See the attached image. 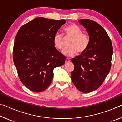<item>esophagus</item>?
<instances>
[{"label":"esophagus","instance_id":"obj_1","mask_svg":"<svg viewBox=\"0 0 122 122\" xmlns=\"http://www.w3.org/2000/svg\"><path fill=\"white\" fill-rule=\"evenodd\" d=\"M70 62V60L68 58H66V61H65V62L66 63H68V62Z\"/></svg>","mask_w":122,"mask_h":122}]
</instances>
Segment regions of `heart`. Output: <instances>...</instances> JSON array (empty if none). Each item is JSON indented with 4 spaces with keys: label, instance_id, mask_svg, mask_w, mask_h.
<instances>
[{
    "label": "heart",
    "instance_id": "1",
    "mask_svg": "<svg viewBox=\"0 0 122 122\" xmlns=\"http://www.w3.org/2000/svg\"><path fill=\"white\" fill-rule=\"evenodd\" d=\"M66 36L71 38L70 41L69 47L66 48L62 51L64 56L71 57L75 54L77 51L78 54L85 52L90 45V39L88 34L83 33L81 28L75 24H71L64 28ZM53 42L54 46L58 50L63 48L62 36L56 33L53 37Z\"/></svg>",
    "mask_w": 122,
    "mask_h": 122
}]
</instances>
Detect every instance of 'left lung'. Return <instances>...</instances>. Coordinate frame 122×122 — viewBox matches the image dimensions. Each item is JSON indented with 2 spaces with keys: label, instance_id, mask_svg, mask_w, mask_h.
I'll use <instances>...</instances> for the list:
<instances>
[{
  "label": "left lung",
  "instance_id": "left-lung-1",
  "mask_svg": "<svg viewBox=\"0 0 122 122\" xmlns=\"http://www.w3.org/2000/svg\"><path fill=\"white\" fill-rule=\"evenodd\" d=\"M78 22L86 28L90 42L85 52L71 59L74 69L71 77L78 90L88 93L100 87L110 71L113 48L110 38L100 25L89 19Z\"/></svg>",
  "mask_w": 122,
  "mask_h": 122
}]
</instances>
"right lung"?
<instances>
[{
    "label": "right lung",
    "instance_id": "add662e5",
    "mask_svg": "<svg viewBox=\"0 0 122 122\" xmlns=\"http://www.w3.org/2000/svg\"><path fill=\"white\" fill-rule=\"evenodd\" d=\"M66 20L35 18L18 30L13 59L24 85L35 92L46 90L53 80V69L63 65L65 56L54 46L53 39Z\"/></svg>",
    "mask_w": 122,
    "mask_h": 122
}]
</instances>
